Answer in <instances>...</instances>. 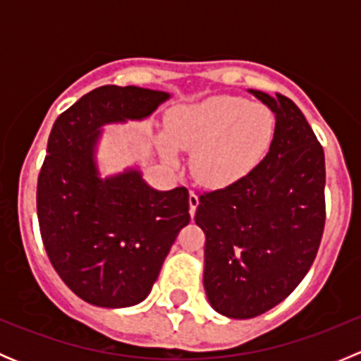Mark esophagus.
<instances>
[{
	"label": "esophagus",
	"mask_w": 361,
	"mask_h": 361,
	"mask_svg": "<svg viewBox=\"0 0 361 361\" xmlns=\"http://www.w3.org/2000/svg\"><path fill=\"white\" fill-rule=\"evenodd\" d=\"M188 204H190V216H194L195 209H197L199 206V197L194 194V192H190V195H188Z\"/></svg>",
	"instance_id": "34e87169"
}]
</instances>
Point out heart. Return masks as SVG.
Instances as JSON below:
<instances>
[{
	"label": "heart",
	"instance_id": "b5f03b06",
	"mask_svg": "<svg viewBox=\"0 0 361 361\" xmlns=\"http://www.w3.org/2000/svg\"><path fill=\"white\" fill-rule=\"evenodd\" d=\"M274 136L276 116L267 106L213 96L169 111L160 152L171 162L176 159L173 147L192 152L195 181L207 188H228L264 162Z\"/></svg>",
	"mask_w": 361,
	"mask_h": 361
}]
</instances>
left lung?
Masks as SVG:
<instances>
[{
    "label": "left lung",
    "mask_w": 361,
    "mask_h": 361,
    "mask_svg": "<svg viewBox=\"0 0 361 361\" xmlns=\"http://www.w3.org/2000/svg\"><path fill=\"white\" fill-rule=\"evenodd\" d=\"M248 92L276 115L271 152L248 178L201 195L195 211L207 300L235 319L264 314L297 288L325 228V154L304 113L281 94Z\"/></svg>",
    "instance_id": "left-lung-1"
}]
</instances>
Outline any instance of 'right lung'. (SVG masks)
Instances as JSON below:
<instances>
[{
	"label": "right lung",
	"mask_w": 361,
	"mask_h": 361,
	"mask_svg": "<svg viewBox=\"0 0 361 361\" xmlns=\"http://www.w3.org/2000/svg\"><path fill=\"white\" fill-rule=\"evenodd\" d=\"M169 97L134 85L97 87L50 130L36 190L39 232L61 279L92 305L143 302L190 221L185 187L155 190L137 167L101 178L96 160L104 126L148 118Z\"/></svg>",
	"instance_id": "add662e5"
}]
</instances>
